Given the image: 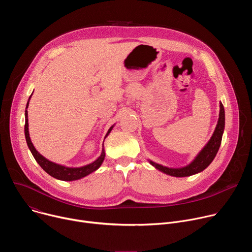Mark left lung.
Here are the masks:
<instances>
[{
    "mask_svg": "<svg viewBox=\"0 0 252 252\" xmlns=\"http://www.w3.org/2000/svg\"><path fill=\"white\" fill-rule=\"evenodd\" d=\"M224 107L223 104L220 102V119L215 127V130L208 141L207 145L204 147V149L199 153V155L196 157V158L188 166L183 168H168L165 166H162L160 164L155 163L153 161H150L151 164L156 166L158 170H161L162 172H165L166 174L172 175V176H189L192 174H195L197 172L202 171L205 169L213 160V158L217 156L222 138V133L224 129Z\"/></svg>",
    "mask_w": 252,
    "mask_h": 252,
    "instance_id": "obj_1",
    "label": "left lung"
}]
</instances>
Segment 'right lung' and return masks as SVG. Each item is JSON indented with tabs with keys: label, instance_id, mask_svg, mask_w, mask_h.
<instances>
[{
	"label": "right lung",
	"instance_id": "1",
	"mask_svg": "<svg viewBox=\"0 0 252 252\" xmlns=\"http://www.w3.org/2000/svg\"><path fill=\"white\" fill-rule=\"evenodd\" d=\"M28 103H29V101H28ZM27 107H28V104H27ZM27 107H26V109H27ZM25 116H26L25 135H26V140H27V143H28V147H29L32 155L33 156L34 159L37 160V162L41 165V167L47 173H49L51 176H53L55 178H58V179H61V181H66V182L76 181V179H80V178L90 174L91 172L96 170L100 166V164L102 163L103 158H104V151L103 150L101 152L100 157L95 161H94L93 163H90L88 165L82 166V167H76V168H74V167H66V166L60 165V164H57V163H54V162L48 160L47 158H45L43 156H41L37 151H35L34 147L32 146V143L31 141V138H30V134H29L28 112H27V110H26ZM112 128H113V126L109 129V131H107L106 135L111 132Z\"/></svg>",
	"mask_w": 252,
	"mask_h": 252
}]
</instances>
